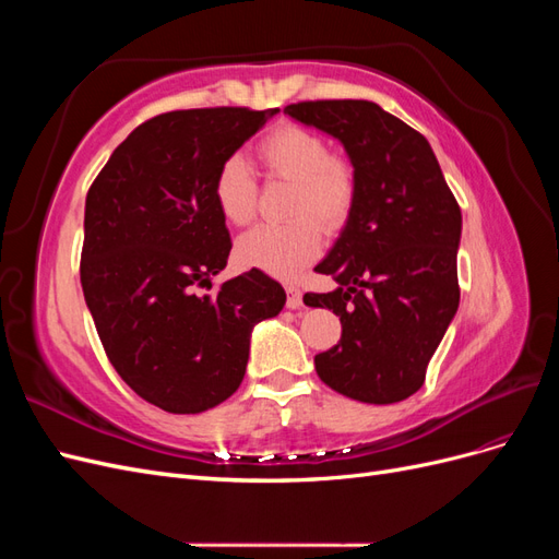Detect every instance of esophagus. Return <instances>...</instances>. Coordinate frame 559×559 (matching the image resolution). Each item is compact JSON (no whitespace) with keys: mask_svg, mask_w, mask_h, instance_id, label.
<instances>
[{"mask_svg":"<svg viewBox=\"0 0 559 559\" xmlns=\"http://www.w3.org/2000/svg\"><path fill=\"white\" fill-rule=\"evenodd\" d=\"M302 302V294H300V286L296 284H286V306H289L292 310L300 308Z\"/></svg>","mask_w":559,"mask_h":559,"instance_id":"esophagus-1","label":"esophagus"}]
</instances>
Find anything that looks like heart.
Instances as JSON below:
<instances>
[{
	"label": "heart",
	"instance_id": "b5f03b06",
	"mask_svg": "<svg viewBox=\"0 0 559 559\" xmlns=\"http://www.w3.org/2000/svg\"><path fill=\"white\" fill-rule=\"evenodd\" d=\"M257 160L265 179L292 181L282 226H257L235 245L240 265L292 280L321 251V228L343 230L357 207L359 177L349 158L331 154L317 132L284 123L257 144ZM214 200L228 224L245 226L257 214L259 186L251 167L240 158H226L214 175Z\"/></svg>",
	"mask_w": 559,
	"mask_h": 559
}]
</instances>
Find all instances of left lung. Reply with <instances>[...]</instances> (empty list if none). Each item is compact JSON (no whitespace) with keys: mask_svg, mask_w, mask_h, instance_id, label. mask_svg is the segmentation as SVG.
I'll return each mask as SVG.
<instances>
[{"mask_svg":"<svg viewBox=\"0 0 559 559\" xmlns=\"http://www.w3.org/2000/svg\"><path fill=\"white\" fill-rule=\"evenodd\" d=\"M343 142L357 207L314 273L337 289L306 294L341 317L337 345L314 357L321 382L361 403L413 396L460 308L462 212L425 134L368 99H308L284 109Z\"/></svg>","mask_w":559,"mask_h":559,"instance_id":"1","label":"left lung"}]
</instances>
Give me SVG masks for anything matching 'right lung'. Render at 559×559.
I'll return each mask as SVG.
<instances>
[{"label":"right lung","mask_w":559,"mask_h":559,"mask_svg":"<svg viewBox=\"0 0 559 559\" xmlns=\"http://www.w3.org/2000/svg\"><path fill=\"white\" fill-rule=\"evenodd\" d=\"M280 109H179L114 148L86 195L83 298L116 373L165 413L195 415L240 386L249 335L286 294L261 270L224 282L230 235L214 175Z\"/></svg>","instance_id":"add662e5"}]
</instances>
